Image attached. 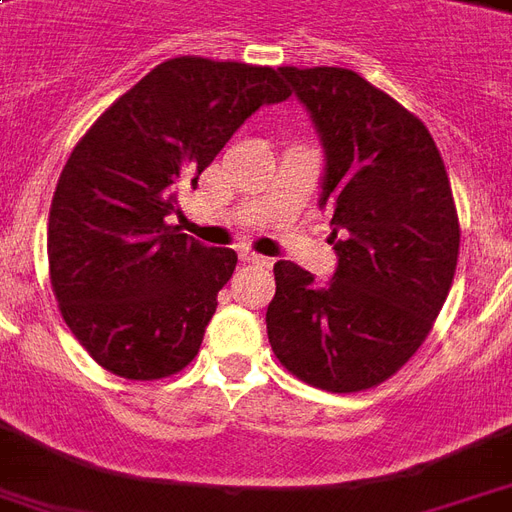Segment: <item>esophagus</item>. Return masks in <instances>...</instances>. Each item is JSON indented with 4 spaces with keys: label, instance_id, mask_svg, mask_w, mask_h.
I'll list each match as a JSON object with an SVG mask.
<instances>
[{
    "label": "esophagus",
    "instance_id": "esophagus-1",
    "mask_svg": "<svg viewBox=\"0 0 512 512\" xmlns=\"http://www.w3.org/2000/svg\"><path fill=\"white\" fill-rule=\"evenodd\" d=\"M241 260H244V263H252V266H271L268 257L255 255V252H241Z\"/></svg>",
    "mask_w": 512,
    "mask_h": 512
}]
</instances>
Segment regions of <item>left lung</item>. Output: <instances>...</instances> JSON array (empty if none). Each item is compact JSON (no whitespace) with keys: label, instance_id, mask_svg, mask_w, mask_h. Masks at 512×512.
I'll return each mask as SVG.
<instances>
[{"label":"left lung","instance_id":"1","mask_svg":"<svg viewBox=\"0 0 512 512\" xmlns=\"http://www.w3.org/2000/svg\"><path fill=\"white\" fill-rule=\"evenodd\" d=\"M325 149L320 208L336 271L317 285L290 260L274 266L266 325L287 372L355 393L399 372L426 342L453 285L456 203L426 124L344 67H279Z\"/></svg>","mask_w":512,"mask_h":512}]
</instances>
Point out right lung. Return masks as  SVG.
Instances as JSON below:
<instances>
[{"mask_svg": "<svg viewBox=\"0 0 512 512\" xmlns=\"http://www.w3.org/2000/svg\"><path fill=\"white\" fill-rule=\"evenodd\" d=\"M287 97L271 67L179 56L78 140L51 200L48 268L64 323L102 369L162 380L198 355L238 255L168 219L233 132Z\"/></svg>", "mask_w": 512, "mask_h": 512, "instance_id": "right-lung-1", "label": "right lung"}]
</instances>
